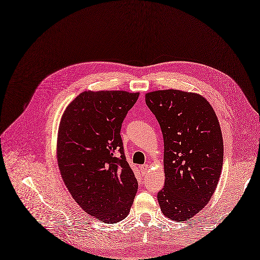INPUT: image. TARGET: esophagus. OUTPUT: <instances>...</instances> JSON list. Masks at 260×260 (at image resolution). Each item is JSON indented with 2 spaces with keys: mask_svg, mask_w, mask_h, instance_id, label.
I'll list each match as a JSON object with an SVG mask.
<instances>
[{
  "mask_svg": "<svg viewBox=\"0 0 260 260\" xmlns=\"http://www.w3.org/2000/svg\"><path fill=\"white\" fill-rule=\"evenodd\" d=\"M140 171H141L142 175L148 173V165H142V166H140Z\"/></svg>",
  "mask_w": 260,
  "mask_h": 260,
  "instance_id": "1",
  "label": "esophagus"
}]
</instances>
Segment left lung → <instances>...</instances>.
<instances>
[{
	"label": "left lung",
	"mask_w": 260,
	"mask_h": 260,
	"mask_svg": "<svg viewBox=\"0 0 260 260\" xmlns=\"http://www.w3.org/2000/svg\"><path fill=\"white\" fill-rule=\"evenodd\" d=\"M164 136L165 186L157 193L162 213L174 221L192 218L211 199L223 166L218 118L205 98L169 89L145 94Z\"/></svg>",
	"instance_id": "1"
}]
</instances>
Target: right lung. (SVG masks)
<instances>
[{
  "label": "right lung",
  "instance_id": "obj_1",
  "mask_svg": "<svg viewBox=\"0 0 260 260\" xmlns=\"http://www.w3.org/2000/svg\"><path fill=\"white\" fill-rule=\"evenodd\" d=\"M138 96L84 91L68 105L59 124L57 160L63 183L84 211L104 223L125 219L138 189L120 135Z\"/></svg>",
  "mask_w": 260,
  "mask_h": 260
}]
</instances>
